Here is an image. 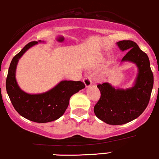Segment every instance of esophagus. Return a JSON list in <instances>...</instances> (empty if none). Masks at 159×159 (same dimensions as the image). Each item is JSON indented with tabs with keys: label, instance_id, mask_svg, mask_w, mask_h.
Masks as SVG:
<instances>
[{
	"label": "esophagus",
	"instance_id": "34e87169",
	"mask_svg": "<svg viewBox=\"0 0 159 159\" xmlns=\"http://www.w3.org/2000/svg\"><path fill=\"white\" fill-rule=\"evenodd\" d=\"M83 81H84V85L86 88H88V87H90V85L92 84V80H91V78H90V76L86 77V78H84Z\"/></svg>",
	"mask_w": 159,
	"mask_h": 159
}]
</instances>
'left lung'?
I'll return each mask as SVG.
<instances>
[{
	"label": "left lung",
	"mask_w": 159,
	"mask_h": 159,
	"mask_svg": "<svg viewBox=\"0 0 159 159\" xmlns=\"http://www.w3.org/2000/svg\"><path fill=\"white\" fill-rule=\"evenodd\" d=\"M121 51L128 50L121 62H130L137 66L138 73L133 87L115 88L106 82L97 85L100 98L93 108L96 116L108 125L126 124L140 116L149 104L153 88L152 71L147 54L132 41L117 42Z\"/></svg>",
	"instance_id": "obj_1"
}]
</instances>
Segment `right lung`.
I'll use <instances>...</instances> for the list:
<instances>
[{"label": "right lung", "instance_id": "right-lung-1", "mask_svg": "<svg viewBox=\"0 0 159 159\" xmlns=\"http://www.w3.org/2000/svg\"><path fill=\"white\" fill-rule=\"evenodd\" d=\"M43 41H31L13 57L9 67L6 89L13 107L20 116L31 121L47 123L60 118L67 109L71 96L84 88L85 85L81 81H62L45 93L31 94L23 91L16 79L19 60L29 48Z\"/></svg>", "mask_w": 159, "mask_h": 159}]
</instances>
